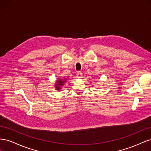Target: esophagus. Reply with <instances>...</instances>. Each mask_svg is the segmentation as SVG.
Masks as SVG:
<instances>
[{"instance_id": "esophagus-1", "label": "esophagus", "mask_w": 151, "mask_h": 151, "mask_svg": "<svg viewBox=\"0 0 151 151\" xmlns=\"http://www.w3.org/2000/svg\"><path fill=\"white\" fill-rule=\"evenodd\" d=\"M82 76H83V74H82V72H78L77 73V78L80 79V78H81Z\"/></svg>"}]
</instances>
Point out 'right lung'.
Wrapping results in <instances>:
<instances>
[{"label": "right lung", "instance_id": "1", "mask_svg": "<svg viewBox=\"0 0 151 151\" xmlns=\"http://www.w3.org/2000/svg\"><path fill=\"white\" fill-rule=\"evenodd\" d=\"M67 81V79L64 78V79H58L57 81H56V83L55 84V88L56 90L57 91H60L62 86L65 84V82Z\"/></svg>", "mask_w": 151, "mask_h": 151}]
</instances>
